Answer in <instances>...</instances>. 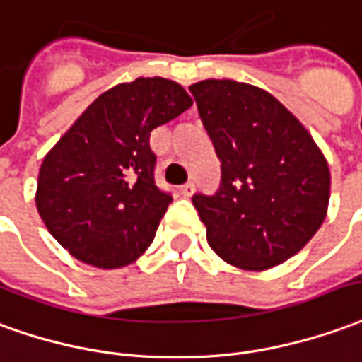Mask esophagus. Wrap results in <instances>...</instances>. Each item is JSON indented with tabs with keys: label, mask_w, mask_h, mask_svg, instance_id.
I'll use <instances>...</instances> for the list:
<instances>
[{
	"label": "esophagus",
	"mask_w": 362,
	"mask_h": 362,
	"mask_svg": "<svg viewBox=\"0 0 362 362\" xmlns=\"http://www.w3.org/2000/svg\"><path fill=\"white\" fill-rule=\"evenodd\" d=\"M193 191H194V183H191V181H189V183H185V185L179 187V193L183 194V197H191V194H193Z\"/></svg>",
	"instance_id": "esophagus-1"
}]
</instances>
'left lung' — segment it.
<instances>
[{
    "label": "left lung",
    "instance_id": "obj_1",
    "mask_svg": "<svg viewBox=\"0 0 362 362\" xmlns=\"http://www.w3.org/2000/svg\"><path fill=\"white\" fill-rule=\"evenodd\" d=\"M189 89L222 169L216 193L193 197L209 245L245 271L281 265L324 222L332 181L324 153L265 89L234 79Z\"/></svg>",
    "mask_w": 362,
    "mask_h": 362
}]
</instances>
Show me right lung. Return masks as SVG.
I'll list each match as a JSON object with an SVG mask.
<instances>
[{
  "label": "right lung",
  "mask_w": 362,
  "mask_h": 362,
  "mask_svg": "<svg viewBox=\"0 0 362 362\" xmlns=\"http://www.w3.org/2000/svg\"><path fill=\"white\" fill-rule=\"evenodd\" d=\"M193 105L165 78L101 93L42 160L37 209L56 242L83 263L124 267L153 242L171 194L156 185L150 132Z\"/></svg>",
  "instance_id": "obj_1"
}]
</instances>
